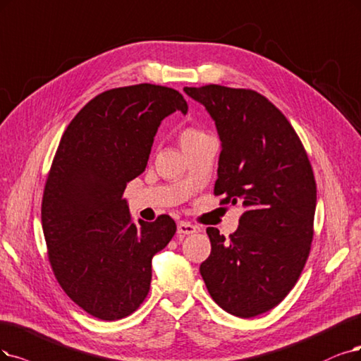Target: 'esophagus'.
Wrapping results in <instances>:
<instances>
[{
    "label": "esophagus",
    "mask_w": 361,
    "mask_h": 361,
    "mask_svg": "<svg viewBox=\"0 0 361 361\" xmlns=\"http://www.w3.org/2000/svg\"><path fill=\"white\" fill-rule=\"evenodd\" d=\"M199 229L196 228V226L190 224L189 221H180L177 224V233L180 236H185V235H192V233H196Z\"/></svg>",
    "instance_id": "1"
}]
</instances>
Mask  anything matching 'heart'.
Masks as SVG:
<instances>
[{
  "label": "heart",
  "mask_w": 361,
  "mask_h": 361,
  "mask_svg": "<svg viewBox=\"0 0 361 361\" xmlns=\"http://www.w3.org/2000/svg\"><path fill=\"white\" fill-rule=\"evenodd\" d=\"M201 135H205V133L201 132V130H197V129L189 128V129H185V130L181 132L180 141H181V144H184V142L192 141V140H195V138H197V137H201Z\"/></svg>",
  "instance_id": "heart-1"
}]
</instances>
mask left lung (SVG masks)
<instances>
[{"mask_svg": "<svg viewBox=\"0 0 361 361\" xmlns=\"http://www.w3.org/2000/svg\"><path fill=\"white\" fill-rule=\"evenodd\" d=\"M216 122L221 141L214 195L245 212L229 238L208 228L201 275L214 302L235 317L268 312L295 287L310 256L317 184L286 116L260 93L219 85L184 87Z\"/></svg>", "mask_w": 361, "mask_h": 361, "instance_id": "obj_1", "label": "left lung"}]
</instances>
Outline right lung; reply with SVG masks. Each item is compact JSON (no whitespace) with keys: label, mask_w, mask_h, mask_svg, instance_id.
<instances>
[{"label":"right lung","mask_w":361,"mask_h":361,"mask_svg":"<svg viewBox=\"0 0 361 361\" xmlns=\"http://www.w3.org/2000/svg\"><path fill=\"white\" fill-rule=\"evenodd\" d=\"M176 111L188 113L176 89L105 90L71 120L53 159L42 204L49 262L68 298L105 322L138 310L152 259L177 231L165 214L135 224L123 199L147 166L157 128Z\"/></svg>","instance_id":"add662e5"}]
</instances>
